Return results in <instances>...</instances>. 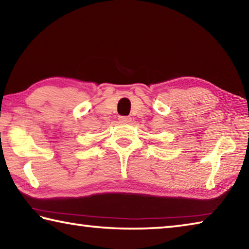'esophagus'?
Returning a JSON list of instances; mask_svg holds the SVG:
<instances>
[{"mask_svg":"<svg viewBox=\"0 0 249 249\" xmlns=\"http://www.w3.org/2000/svg\"><path fill=\"white\" fill-rule=\"evenodd\" d=\"M119 120H120L121 123H129V122L132 121V117H129V116H120Z\"/></svg>","mask_w":249,"mask_h":249,"instance_id":"1","label":"esophagus"}]
</instances>
